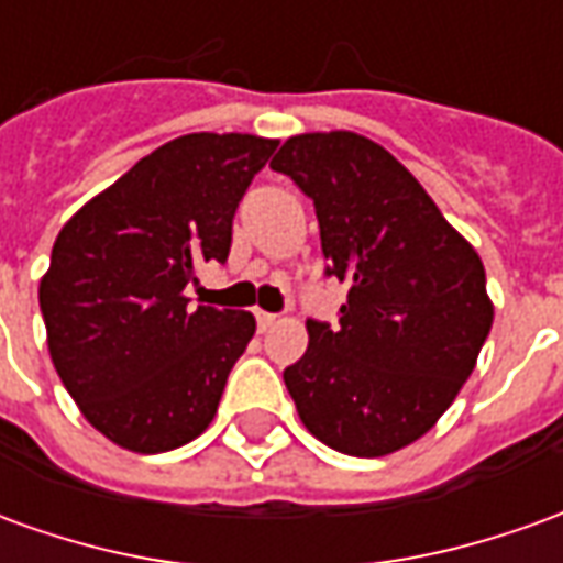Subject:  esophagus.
<instances>
[{"mask_svg": "<svg viewBox=\"0 0 563 563\" xmlns=\"http://www.w3.org/2000/svg\"><path fill=\"white\" fill-rule=\"evenodd\" d=\"M256 325L258 331H268L277 325V313H265V310H256Z\"/></svg>", "mask_w": 563, "mask_h": 563, "instance_id": "esophagus-1", "label": "esophagus"}]
</instances>
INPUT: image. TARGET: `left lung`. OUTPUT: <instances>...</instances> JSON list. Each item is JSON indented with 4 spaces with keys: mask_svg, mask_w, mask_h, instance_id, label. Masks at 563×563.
Masks as SVG:
<instances>
[{
    "mask_svg": "<svg viewBox=\"0 0 563 563\" xmlns=\"http://www.w3.org/2000/svg\"><path fill=\"white\" fill-rule=\"evenodd\" d=\"M313 201L329 277L350 286L338 325L307 319L283 371L325 446L377 459L431 431L476 367L492 301L476 250L401 162L355 132L295 135L271 162Z\"/></svg>",
    "mask_w": 563,
    "mask_h": 563,
    "instance_id": "8db88e82",
    "label": "left lung"
}]
</instances>
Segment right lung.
<instances>
[{
    "mask_svg": "<svg viewBox=\"0 0 563 563\" xmlns=\"http://www.w3.org/2000/svg\"><path fill=\"white\" fill-rule=\"evenodd\" d=\"M277 141L184 135L139 159L63 225L38 286L47 346L87 422L168 452L217 416L256 331L246 310H189L196 265L225 262L234 210Z\"/></svg>",
    "mask_w": 563,
    "mask_h": 563,
    "instance_id": "1",
    "label": "right lung"
}]
</instances>
